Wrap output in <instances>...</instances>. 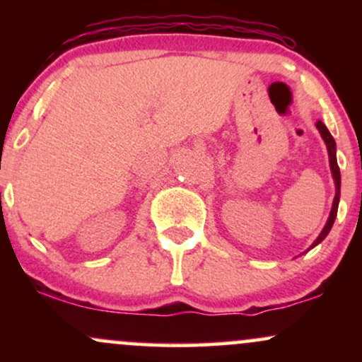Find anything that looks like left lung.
Wrapping results in <instances>:
<instances>
[{"instance_id": "8db88e82", "label": "left lung", "mask_w": 362, "mask_h": 362, "mask_svg": "<svg viewBox=\"0 0 362 362\" xmlns=\"http://www.w3.org/2000/svg\"><path fill=\"white\" fill-rule=\"evenodd\" d=\"M315 126H317L320 136H322V139L325 141V144H327L328 161H330V172H332V177H334V184H335V197H334V202H332V211H330V214H328V219H327L325 226H323L322 233H320L318 238L311 243V247L308 248V250H311L313 247H317L318 243H322L323 240H325V236L330 233L335 218H337V209H339V201H340V170L337 165V146H335V139L332 138L330 131H328L327 126L322 122V120H317V124H315Z\"/></svg>"}]
</instances>
